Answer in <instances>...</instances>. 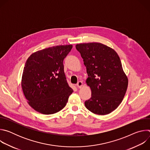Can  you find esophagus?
Masks as SVG:
<instances>
[{
    "instance_id": "34e87169",
    "label": "esophagus",
    "mask_w": 150,
    "mask_h": 150,
    "mask_svg": "<svg viewBox=\"0 0 150 150\" xmlns=\"http://www.w3.org/2000/svg\"><path fill=\"white\" fill-rule=\"evenodd\" d=\"M82 82H81V81H78V82H77V83H76V87H78V88H81L82 86Z\"/></svg>"
}]
</instances>
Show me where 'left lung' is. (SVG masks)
Instances as JSON below:
<instances>
[{
	"label": "left lung",
	"instance_id": "1",
	"mask_svg": "<svg viewBox=\"0 0 150 150\" xmlns=\"http://www.w3.org/2000/svg\"><path fill=\"white\" fill-rule=\"evenodd\" d=\"M75 47L86 67V82L91 90V97L85 101V107L97 115L111 113L122 101L128 85L119 56L113 49L100 42Z\"/></svg>",
	"mask_w": 150,
	"mask_h": 150
}]
</instances>
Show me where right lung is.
Masks as SVG:
<instances>
[{
    "label": "right lung",
    "mask_w": 150,
    "mask_h": 150,
    "mask_svg": "<svg viewBox=\"0 0 150 150\" xmlns=\"http://www.w3.org/2000/svg\"><path fill=\"white\" fill-rule=\"evenodd\" d=\"M72 48L71 45L53 46L28 58L21 86L28 103L35 111L51 115L65 108L73 90L67 82L63 62Z\"/></svg>",
    "instance_id": "obj_1"
}]
</instances>
